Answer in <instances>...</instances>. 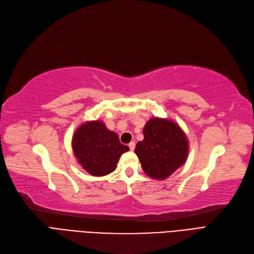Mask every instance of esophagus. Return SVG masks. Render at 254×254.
I'll return each instance as SVG.
<instances>
[{"label": "esophagus", "instance_id": "1", "mask_svg": "<svg viewBox=\"0 0 254 254\" xmlns=\"http://www.w3.org/2000/svg\"><path fill=\"white\" fill-rule=\"evenodd\" d=\"M128 146H129V149H130L131 151H133L134 148H135V142H134V141H131V142L128 144Z\"/></svg>", "mask_w": 254, "mask_h": 254}]
</instances>
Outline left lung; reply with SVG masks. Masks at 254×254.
I'll return each instance as SVG.
<instances>
[{
	"mask_svg": "<svg viewBox=\"0 0 254 254\" xmlns=\"http://www.w3.org/2000/svg\"><path fill=\"white\" fill-rule=\"evenodd\" d=\"M189 142L184 131L167 119L152 118L143 127V140L135 154L143 172L155 180H165L187 160Z\"/></svg>",
	"mask_w": 254,
	"mask_h": 254,
	"instance_id": "8db88e82",
	"label": "left lung"
}]
</instances>
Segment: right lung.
<instances>
[{"label": "right lung", "mask_w": 254, "mask_h": 254, "mask_svg": "<svg viewBox=\"0 0 254 254\" xmlns=\"http://www.w3.org/2000/svg\"><path fill=\"white\" fill-rule=\"evenodd\" d=\"M72 149L83 170L95 177L114 172L121 155L129 151L102 121H91L79 126L72 138Z\"/></svg>", "instance_id": "right-lung-1"}]
</instances>
